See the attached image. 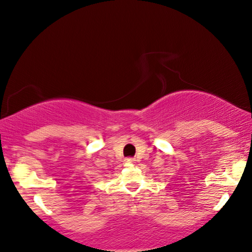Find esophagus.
Masks as SVG:
<instances>
[{
	"label": "esophagus",
	"instance_id": "obj_1",
	"mask_svg": "<svg viewBox=\"0 0 252 252\" xmlns=\"http://www.w3.org/2000/svg\"><path fill=\"white\" fill-rule=\"evenodd\" d=\"M126 163H133L135 162V159H132V158H129V159L126 160Z\"/></svg>",
	"mask_w": 252,
	"mask_h": 252
}]
</instances>
